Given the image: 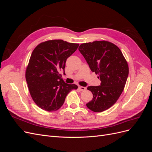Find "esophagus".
I'll return each instance as SVG.
<instances>
[{
  "label": "esophagus",
  "instance_id": "34e87169",
  "mask_svg": "<svg viewBox=\"0 0 152 152\" xmlns=\"http://www.w3.org/2000/svg\"><path fill=\"white\" fill-rule=\"evenodd\" d=\"M79 89L80 91H84L86 90V87H83V86H79Z\"/></svg>",
  "mask_w": 152,
  "mask_h": 152
}]
</instances>
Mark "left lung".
Segmentation results:
<instances>
[{"label":"left lung","instance_id":"left-lung-1","mask_svg":"<svg viewBox=\"0 0 152 152\" xmlns=\"http://www.w3.org/2000/svg\"><path fill=\"white\" fill-rule=\"evenodd\" d=\"M79 50L101 80V86L87 87L93 98L86 106L94 112H103L115 103L122 93L129 74L127 63L120 49L108 41L82 44Z\"/></svg>","mask_w":152,"mask_h":152}]
</instances>
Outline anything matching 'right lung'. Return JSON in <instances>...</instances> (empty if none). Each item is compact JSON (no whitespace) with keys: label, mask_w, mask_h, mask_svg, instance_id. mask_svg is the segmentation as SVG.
<instances>
[{"label":"right lung","mask_w":152,"mask_h":152,"mask_svg":"<svg viewBox=\"0 0 152 152\" xmlns=\"http://www.w3.org/2000/svg\"><path fill=\"white\" fill-rule=\"evenodd\" d=\"M79 45L63 40H51L40 43L32 52L25 77L31 98L41 109L56 111L67 94L78 88L75 84L65 83L59 72H65L67 58Z\"/></svg>","instance_id":"add662e5"}]
</instances>
